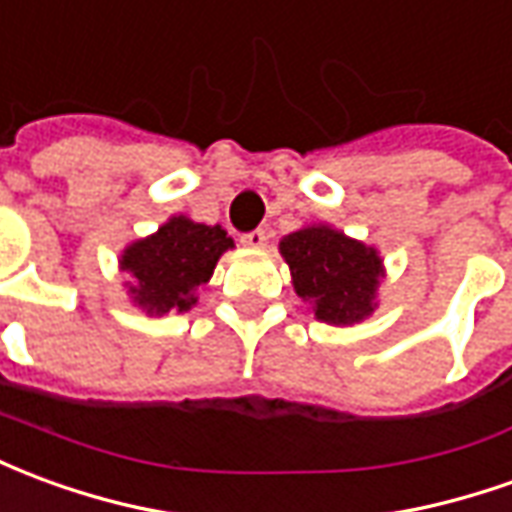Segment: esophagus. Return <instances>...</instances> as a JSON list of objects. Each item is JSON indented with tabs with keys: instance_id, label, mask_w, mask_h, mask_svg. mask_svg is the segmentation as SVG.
Masks as SVG:
<instances>
[{
	"instance_id": "obj_1",
	"label": "esophagus",
	"mask_w": 512,
	"mask_h": 512,
	"mask_svg": "<svg viewBox=\"0 0 512 512\" xmlns=\"http://www.w3.org/2000/svg\"><path fill=\"white\" fill-rule=\"evenodd\" d=\"M242 245H248V248H264V245H267V231H264V228L250 231V234L242 237Z\"/></svg>"
}]
</instances>
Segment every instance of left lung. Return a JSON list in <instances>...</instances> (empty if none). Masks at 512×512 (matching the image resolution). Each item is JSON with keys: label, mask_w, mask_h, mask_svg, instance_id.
Masks as SVG:
<instances>
[{"label": "left lung", "mask_w": 512, "mask_h": 512, "mask_svg": "<svg viewBox=\"0 0 512 512\" xmlns=\"http://www.w3.org/2000/svg\"><path fill=\"white\" fill-rule=\"evenodd\" d=\"M278 250L289 264L297 297L320 322L347 328L375 314L386 278L378 248L328 223H311L286 234Z\"/></svg>", "instance_id": "8db88e82"}]
</instances>
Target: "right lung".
Listing matches in <instances>:
<instances>
[{"label": "right lung", "mask_w": 512, "mask_h": 512, "mask_svg": "<svg viewBox=\"0 0 512 512\" xmlns=\"http://www.w3.org/2000/svg\"><path fill=\"white\" fill-rule=\"evenodd\" d=\"M234 248L226 228L195 223L187 215L168 217L143 239L121 250L118 270L126 295L148 317L190 311L198 303V289L209 284L217 259Z\"/></svg>", "instance_id": "right-lung-1"}]
</instances>
